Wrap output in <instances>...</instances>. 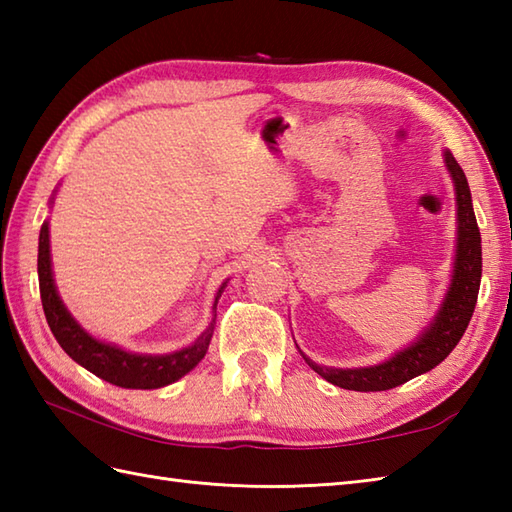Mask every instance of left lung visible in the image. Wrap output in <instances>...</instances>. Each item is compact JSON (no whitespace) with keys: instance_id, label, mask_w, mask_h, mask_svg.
Returning <instances> with one entry per match:
<instances>
[{"instance_id":"8db88e82","label":"left lung","mask_w":512,"mask_h":512,"mask_svg":"<svg viewBox=\"0 0 512 512\" xmlns=\"http://www.w3.org/2000/svg\"><path fill=\"white\" fill-rule=\"evenodd\" d=\"M444 162L455 184V202H458V248H455L453 279L436 317L429 323L418 341H413L405 350L396 352L385 363L356 369L323 367L301 352L306 363L323 376L328 383L352 389V391H385L394 389L407 380L429 372L447 358L453 347L460 343L462 334L469 325L477 292L482 281V237L473 213L471 189L458 160L451 151H444Z\"/></svg>"}]
</instances>
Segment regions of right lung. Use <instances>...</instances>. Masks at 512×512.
Wrapping results in <instances>:
<instances>
[{"label":"right lung","instance_id":"1","mask_svg":"<svg viewBox=\"0 0 512 512\" xmlns=\"http://www.w3.org/2000/svg\"><path fill=\"white\" fill-rule=\"evenodd\" d=\"M37 273H39V292L43 312H46V321L54 334V339L59 341L63 352L68 354L72 361L83 365L88 372L99 376L107 383L125 389H158L176 383L178 378L189 374L191 369L198 365L206 350H209L213 328H215V314L209 328L202 332L198 341L189 347L173 354L162 356H149V354H132L125 352L121 347L103 343L94 339L92 334L85 332L79 323L74 321L68 308L63 306V301L54 286L52 279V264H50V231L48 222L41 224L39 233V257H37ZM224 286L217 290V299L222 297ZM213 306V308H215Z\"/></svg>","mask_w":512,"mask_h":512}]
</instances>
